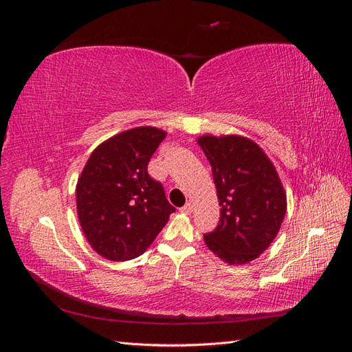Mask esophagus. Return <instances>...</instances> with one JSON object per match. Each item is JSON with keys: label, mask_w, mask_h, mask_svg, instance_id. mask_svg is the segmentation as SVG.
Instances as JSON below:
<instances>
[{"label": "esophagus", "mask_w": 352, "mask_h": 352, "mask_svg": "<svg viewBox=\"0 0 352 352\" xmlns=\"http://www.w3.org/2000/svg\"><path fill=\"white\" fill-rule=\"evenodd\" d=\"M179 210H180V212H185V214H190L194 208H192V204H190V202H186V204L184 207H180Z\"/></svg>", "instance_id": "esophagus-1"}]
</instances>
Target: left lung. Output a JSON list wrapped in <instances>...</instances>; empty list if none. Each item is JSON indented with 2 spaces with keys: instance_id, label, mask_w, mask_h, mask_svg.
I'll return each instance as SVG.
<instances>
[{
  "instance_id": "8db88e82",
  "label": "left lung",
  "mask_w": 352,
  "mask_h": 352,
  "mask_svg": "<svg viewBox=\"0 0 352 352\" xmlns=\"http://www.w3.org/2000/svg\"><path fill=\"white\" fill-rule=\"evenodd\" d=\"M211 164L220 220L204 235L210 251L229 264L257 258L278 235L286 195L278 173L261 148L242 136L198 140Z\"/></svg>"
}]
</instances>
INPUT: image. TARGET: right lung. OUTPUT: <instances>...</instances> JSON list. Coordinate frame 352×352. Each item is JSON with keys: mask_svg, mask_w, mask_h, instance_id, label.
Here are the masks:
<instances>
[{"mask_svg": "<svg viewBox=\"0 0 352 352\" xmlns=\"http://www.w3.org/2000/svg\"><path fill=\"white\" fill-rule=\"evenodd\" d=\"M166 133L135 127L101 144L78 180L82 230L91 247L111 261L141 255L176 211L148 163Z\"/></svg>", "mask_w": 352, "mask_h": 352, "instance_id": "add662e5", "label": "right lung"}]
</instances>
